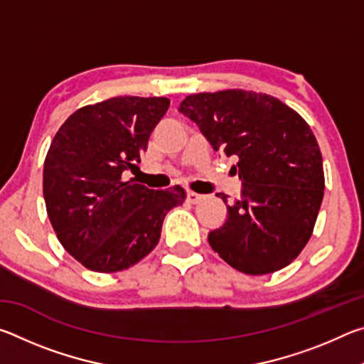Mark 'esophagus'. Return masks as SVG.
Listing matches in <instances>:
<instances>
[{
  "label": "esophagus",
  "instance_id": "34e87169",
  "mask_svg": "<svg viewBox=\"0 0 364 364\" xmlns=\"http://www.w3.org/2000/svg\"><path fill=\"white\" fill-rule=\"evenodd\" d=\"M202 199H204V196L202 194H197L194 191H188V200L191 204H197V202H200Z\"/></svg>",
  "mask_w": 364,
  "mask_h": 364
}]
</instances>
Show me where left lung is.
Wrapping results in <instances>:
<instances>
[{
    "mask_svg": "<svg viewBox=\"0 0 364 364\" xmlns=\"http://www.w3.org/2000/svg\"><path fill=\"white\" fill-rule=\"evenodd\" d=\"M180 112L228 157H237L241 199L208 234L212 249L245 274L287 267L310 241L324 196L323 157L311 128L278 97L245 90L189 95ZM218 197L228 202V196Z\"/></svg>",
    "mask_w": 364,
    "mask_h": 364,
    "instance_id": "left-lung-1",
    "label": "left lung"
}]
</instances>
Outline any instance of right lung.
I'll return each mask as SVG.
<instances>
[{"instance_id":"right-lung-1","label":"right lung","mask_w":364,"mask_h":364,"mask_svg":"<svg viewBox=\"0 0 364 364\" xmlns=\"http://www.w3.org/2000/svg\"><path fill=\"white\" fill-rule=\"evenodd\" d=\"M167 97L120 96L75 110L45 159L43 196L59 242L85 268L117 273L154 250L186 191L125 180L168 110Z\"/></svg>"}]
</instances>
